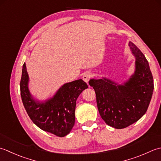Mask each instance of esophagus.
Returning <instances> with one entry per match:
<instances>
[{"instance_id":"obj_1","label":"esophagus","mask_w":161,"mask_h":161,"mask_svg":"<svg viewBox=\"0 0 161 161\" xmlns=\"http://www.w3.org/2000/svg\"><path fill=\"white\" fill-rule=\"evenodd\" d=\"M92 74L90 71H86L85 73L83 74V80L85 82V83H88V81L90 80V78L92 77Z\"/></svg>"}]
</instances>
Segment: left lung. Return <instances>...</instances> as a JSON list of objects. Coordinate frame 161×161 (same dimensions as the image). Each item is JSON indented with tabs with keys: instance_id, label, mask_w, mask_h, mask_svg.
<instances>
[{
	"instance_id": "obj_1",
	"label": "left lung",
	"mask_w": 161,
	"mask_h": 161,
	"mask_svg": "<svg viewBox=\"0 0 161 161\" xmlns=\"http://www.w3.org/2000/svg\"><path fill=\"white\" fill-rule=\"evenodd\" d=\"M136 71L129 80L118 85L106 78L89 81L96 93L98 110L108 125L124 129L138 121L147 112L153 91V79L148 61L132 42Z\"/></svg>"
}]
</instances>
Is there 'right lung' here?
I'll use <instances>...</instances> for the list:
<instances>
[{"instance_id": "1", "label": "right lung", "mask_w": 161, "mask_h": 161, "mask_svg": "<svg viewBox=\"0 0 161 161\" xmlns=\"http://www.w3.org/2000/svg\"><path fill=\"white\" fill-rule=\"evenodd\" d=\"M28 75L23 65L20 82L21 96L25 109L39 129L58 137L69 133L75 123L77 98L88 87L82 79L64 84L52 99L40 103L33 99L28 87Z\"/></svg>"}]
</instances>
